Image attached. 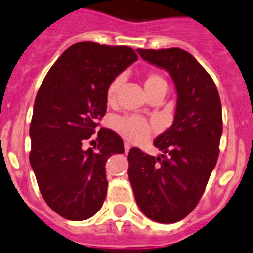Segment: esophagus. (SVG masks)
I'll list each match as a JSON object with an SVG mask.
<instances>
[{
  "label": "esophagus",
  "instance_id": "obj_1",
  "mask_svg": "<svg viewBox=\"0 0 253 253\" xmlns=\"http://www.w3.org/2000/svg\"><path fill=\"white\" fill-rule=\"evenodd\" d=\"M124 147H125V152L127 153L129 151V148H131V145H129V142H125Z\"/></svg>",
  "mask_w": 253,
  "mask_h": 253
}]
</instances>
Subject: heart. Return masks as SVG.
Segmentation results:
<instances>
[{
    "instance_id": "b5f03b06",
    "label": "heart",
    "mask_w": 253,
    "mask_h": 253,
    "mask_svg": "<svg viewBox=\"0 0 253 253\" xmlns=\"http://www.w3.org/2000/svg\"><path fill=\"white\" fill-rule=\"evenodd\" d=\"M121 82V76L116 77L111 82L110 86L107 87L106 96H107V101L110 103H112L115 101L116 93H117V89H119ZM143 86H145L146 92L148 93V92L155 91V89L161 88V87H166V81L160 75H157V73L151 72L145 77ZM113 128L119 132L122 137L126 138L127 141H131V142H140V141L146 140L151 134V131H152L151 125L143 117L134 115L115 119L113 120Z\"/></svg>"
}]
</instances>
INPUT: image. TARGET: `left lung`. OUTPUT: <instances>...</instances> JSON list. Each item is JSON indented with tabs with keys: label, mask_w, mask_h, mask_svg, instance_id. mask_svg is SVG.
Here are the masks:
<instances>
[{
	"label": "left lung",
	"mask_w": 253,
	"mask_h": 253,
	"mask_svg": "<svg viewBox=\"0 0 253 253\" xmlns=\"http://www.w3.org/2000/svg\"><path fill=\"white\" fill-rule=\"evenodd\" d=\"M145 61L169 73L177 91L173 124L153 141L164 152L133 147L128 178L141 211L152 221L173 223L197 206L216 166L222 134V107L213 80L181 48L137 49Z\"/></svg>",
	"instance_id": "1"
}]
</instances>
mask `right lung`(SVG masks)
<instances>
[{"mask_svg":"<svg viewBox=\"0 0 253 253\" xmlns=\"http://www.w3.org/2000/svg\"><path fill=\"white\" fill-rule=\"evenodd\" d=\"M137 61L131 47L79 42L47 72L31 120L30 164L46 204L71 221H84L102 207L107 193L106 161L124 153L111 129L97 132L98 145L84 150L107 110V87Z\"/></svg>","mask_w":253,"mask_h":253,"instance_id":"add662e5","label":"right lung"}]
</instances>
